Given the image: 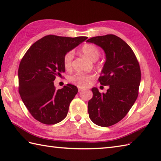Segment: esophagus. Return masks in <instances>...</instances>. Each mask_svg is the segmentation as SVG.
<instances>
[{"label":"esophagus","instance_id":"34e87169","mask_svg":"<svg viewBox=\"0 0 161 161\" xmlns=\"http://www.w3.org/2000/svg\"><path fill=\"white\" fill-rule=\"evenodd\" d=\"M82 90H83V89H82V88H80V87L78 88V91H81Z\"/></svg>","mask_w":161,"mask_h":161}]
</instances>
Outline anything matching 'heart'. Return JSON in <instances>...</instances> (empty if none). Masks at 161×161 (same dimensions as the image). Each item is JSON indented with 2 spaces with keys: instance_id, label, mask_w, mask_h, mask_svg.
Segmentation results:
<instances>
[{
  "instance_id": "b5f03b06",
  "label": "heart",
  "mask_w": 161,
  "mask_h": 161,
  "mask_svg": "<svg viewBox=\"0 0 161 161\" xmlns=\"http://www.w3.org/2000/svg\"><path fill=\"white\" fill-rule=\"evenodd\" d=\"M81 53L84 55L88 58L90 61L95 62L100 56V52L98 47L93 44H85L81 48ZM73 59V52L70 51L67 53L64 57V65L66 69H70L72 66V61ZM93 78L92 75H83L80 73H75L69 77L68 80L73 84L77 85V86L83 87L86 86L88 82Z\"/></svg>"
}]
</instances>
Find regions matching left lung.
<instances>
[{"label":"left lung","instance_id":"obj_1","mask_svg":"<svg viewBox=\"0 0 161 161\" xmlns=\"http://www.w3.org/2000/svg\"><path fill=\"white\" fill-rule=\"evenodd\" d=\"M86 42L100 46L105 53L99 81L109 88L106 93L92 88L93 97L88 101V112L95 125L107 127L120 121L134 104L141 80V69L133 50L119 37L98 36Z\"/></svg>","mask_w":161,"mask_h":161}]
</instances>
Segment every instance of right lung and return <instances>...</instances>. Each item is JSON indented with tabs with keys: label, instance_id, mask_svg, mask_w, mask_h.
I'll return each mask as SVG.
<instances>
[{
	"label": "right lung",
	"instance_id": "right-lung-1",
	"mask_svg": "<svg viewBox=\"0 0 161 161\" xmlns=\"http://www.w3.org/2000/svg\"><path fill=\"white\" fill-rule=\"evenodd\" d=\"M88 39L55 35L43 37L27 51L20 61L18 76L19 94L24 104L36 120L54 125L66 117L77 88L67 84L55 89L54 81L65 72L64 57Z\"/></svg>",
	"mask_w": 161,
	"mask_h": 161
}]
</instances>
